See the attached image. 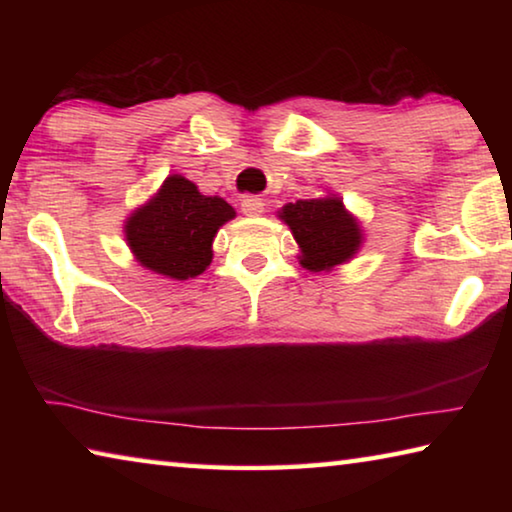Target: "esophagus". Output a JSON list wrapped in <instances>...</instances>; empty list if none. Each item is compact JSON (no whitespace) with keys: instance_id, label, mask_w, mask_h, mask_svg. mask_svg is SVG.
<instances>
[{"instance_id":"esophagus-1","label":"esophagus","mask_w":512,"mask_h":512,"mask_svg":"<svg viewBox=\"0 0 512 512\" xmlns=\"http://www.w3.org/2000/svg\"><path fill=\"white\" fill-rule=\"evenodd\" d=\"M241 212H244L246 216H259L264 212V203L255 196H246L244 201H241Z\"/></svg>"}]
</instances>
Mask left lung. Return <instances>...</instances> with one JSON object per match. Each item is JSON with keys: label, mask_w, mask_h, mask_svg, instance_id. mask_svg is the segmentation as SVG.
<instances>
[{"label": "left lung", "mask_w": 512, "mask_h": 512, "mask_svg": "<svg viewBox=\"0 0 512 512\" xmlns=\"http://www.w3.org/2000/svg\"><path fill=\"white\" fill-rule=\"evenodd\" d=\"M282 219L302 248L300 264L325 271L348 262L361 244L359 225L345 212L339 198H309L282 207Z\"/></svg>", "instance_id": "1"}]
</instances>
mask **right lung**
Masks as SVG:
<instances>
[{
    "instance_id": "right-lung-1",
    "label": "right lung",
    "mask_w": 512,
    "mask_h": 512,
    "mask_svg": "<svg viewBox=\"0 0 512 512\" xmlns=\"http://www.w3.org/2000/svg\"><path fill=\"white\" fill-rule=\"evenodd\" d=\"M235 216L219 196H203L183 176H169L126 223V241L142 266L187 280L212 262L216 230Z\"/></svg>"
}]
</instances>
